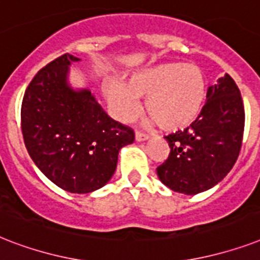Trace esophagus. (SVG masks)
<instances>
[{"mask_svg": "<svg viewBox=\"0 0 260 260\" xmlns=\"http://www.w3.org/2000/svg\"><path fill=\"white\" fill-rule=\"evenodd\" d=\"M148 138H150V136H148L147 134H144V132H142V131L136 129V132H135V139H136L138 142H143V140H147Z\"/></svg>", "mask_w": 260, "mask_h": 260, "instance_id": "1", "label": "esophagus"}]
</instances>
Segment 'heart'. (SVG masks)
I'll return each instance as SVG.
<instances>
[{
  "instance_id": "b5f03b06",
  "label": "heart",
  "mask_w": 260,
  "mask_h": 260,
  "mask_svg": "<svg viewBox=\"0 0 260 260\" xmlns=\"http://www.w3.org/2000/svg\"><path fill=\"white\" fill-rule=\"evenodd\" d=\"M106 100L122 120L134 118L140 110V98H147V110L166 131L191 125L206 101V78L201 67L183 62L158 63L136 71L128 86L114 79L104 86Z\"/></svg>"
}]
</instances>
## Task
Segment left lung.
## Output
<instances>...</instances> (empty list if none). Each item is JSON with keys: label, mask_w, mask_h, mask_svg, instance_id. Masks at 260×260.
<instances>
[{"label": "left lung", "mask_w": 260, "mask_h": 260, "mask_svg": "<svg viewBox=\"0 0 260 260\" xmlns=\"http://www.w3.org/2000/svg\"><path fill=\"white\" fill-rule=\"evenodd\" d=\"M206 100L191 125L165 136L170 154L156 173L178 193L191 196L213 187L230 173L242 148L246 114L234 79L226 74L208 89Z\"/></svg>", "instance_id": "1"}]
</instances>
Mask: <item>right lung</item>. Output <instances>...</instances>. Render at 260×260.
<instances>
[{
    "label": "right lung",
    "instance_id": "right-lung-1",
    "mask_svg": "<svg viewBox=\"0 0 260 260\" xmlns=\"http://www.w3.org/2000/svg\"><path fill=\"white\" fill-rule=\"evenodd\" d=\"M77 60L63 54L38 71L22 98L21 131L39 170L60 189L82 194L109 181L135 132L110 118L89 90L67 86V67Z\"/></svg>",
    "mask_w": 260,
    "mask_h": 260
}]
</instances>
